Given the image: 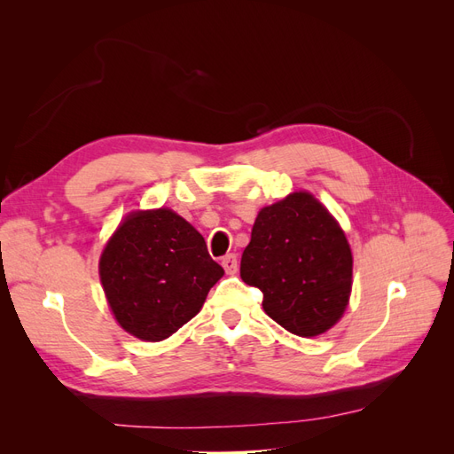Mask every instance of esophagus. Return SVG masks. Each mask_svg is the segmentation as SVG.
Here are the masks:
<instances>
[{"label": "esophagus", "mask_w": 454, "mask_h": 454, "mask_svg": "<svg viewBox=\"0 0 454 454\" xmlns=\"http://www.w3.org/2000/svg\"><path fill=\"white\" fill-rule=\"evenodd\" d=\"M222 265H223V269H225L227 274H235L237 269H239L237 255H235V254H227V255L222 259Z\"/></svg>", "instance_id": "obj_1"}]
</instances>
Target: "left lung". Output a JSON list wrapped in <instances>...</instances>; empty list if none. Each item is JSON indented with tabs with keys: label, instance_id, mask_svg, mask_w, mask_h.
<instances>
[{
	"label": "left lung",
	"instance_id": "obj_1",
	"mask_svg": "<svg viewBox=\"0 0 454 454\" xmlns=\"http://www.w3.org/2000/svg\"><path fill=\"white\" fill-rule=\"evenodd\" d=\"M240 277L263 294V309L274 322L299 337H314L347 309L350 246L318 200L294 193L257 214Z\"/></svg>",
	"mask_w": 454,
	"mask_h": 454
}]
</instances>
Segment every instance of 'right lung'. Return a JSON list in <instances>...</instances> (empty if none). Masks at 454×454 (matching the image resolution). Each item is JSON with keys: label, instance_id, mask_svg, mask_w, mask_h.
<instances>
[{"label": "right lung", "instance_id": "right-lung-1", "mask_svg": "<svg viewBox=\"0 0 454 454\" xmlns=\"http://www.w3.org/2000/svg\"><path fill=\"white\" fill-rule=\"evenodd\" d=\"M222 277L200 232L167 208L130 214L100 259L109 307L121 327L142 340L176 333Z\"/></svg>", "mask_w": 454, "mask_h": 454}]
</instances>
